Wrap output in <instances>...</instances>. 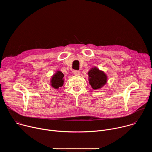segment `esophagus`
Returning a JSON list of instances; mask_svg holds the SVG:
<instances>
[{
  "label": "esophagus",
  "mask_w": 152,
  "mask_h": 152,
  "mask_svg": "<svg viewBox=\"0 0 152 152\" xmlns=\"http://www.w3.org/2000/svg\"><path fill=\"white\" fill-rule=\"evenodd\" d=\"M73 73L75 75H80V72L78 70H74Z\"/></svg>",
  "instance_id": "obj_1"
}]
</instances>
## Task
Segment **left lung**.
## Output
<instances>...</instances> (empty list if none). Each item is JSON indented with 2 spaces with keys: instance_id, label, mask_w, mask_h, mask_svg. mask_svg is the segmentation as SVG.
Here are the masks:
<instances>
[{
  "instance_id": "left-lung-1",
  "label": "left lung",
  "mask_w": 152,
  "mask_h": 152,
  "mask_svg": "<svg viewBox=\"0 0 152 152\" xmlns=\"http://www.w3.org/2000/svg\"><path fill=\"white\" fill-rule=\"evenodd\" d=\"M89 83L93 90L102 88L107 82V76L104 72L100 70L97 67L91 68L88 73Z\"/></svg>"
}]
</instances>
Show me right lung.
<instances>
[{
	"instance_id": "obj_1",
	"label": "right lung",
	"mask_w": 152,
	"mask_h": 152,
	"mask_svg": "<svg viewBox=\"0 0 152 152\" xmlns=\"http://www.w3.org/2000/svg\"><path fill=\"white\" fill-rule=\"evenodd\" d=\"M64 74L61 71H57L52 76L50 80V85L53 88L58 90L62 86L64 82Z\"/></svg>"
}]
</instances>
